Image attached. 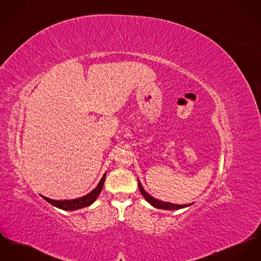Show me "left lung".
<instances>
[{
    "label": "left lung",
    "instance_id": "8db88e82",
    "mask_svg": "<svg viewBox=\"0 0 261 261\" xmlns=\"http://www.w3.org/2000/svg\"><path fill=\"white\" fill-rule=\"evenodd\" d=\"M138 186H139V190H140L141 194L143 195V197L146 199V201L150 202V204H152L154 207L160 208V210H180L182 207H187L192 205L193 203H188V204H175V203H171V202H166V201H159L155 198H153L152 196H150L148 193L145 192V190L143 189L140 181L138 180Z\"/></svg>",
    "mask_w": 261,
    "mask_h": 261
}]
</instances>
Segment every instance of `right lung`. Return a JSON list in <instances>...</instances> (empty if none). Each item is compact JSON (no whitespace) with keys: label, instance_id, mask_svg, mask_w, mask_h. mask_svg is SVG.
Returning <instances> with one entry per match:
<instances>
[{"label":"right lung","instance_id":"1","mask_svg":"<svg viewBox=\"0 0 261 261\" xmlns=\"http://www.w3.org/2000/svg\"><path fill=\"white\" fill-rule=\"evenodd\" d=\"M105 177H106V174L103 175V177L101 178L99 184L97 185V187L92 190L89 194L81 197V198H77V199H74V200H63V201H57V200H51V199H48L44 196H41L42 199H44L45 201H48L50 204L61 208L63 211H75V210H80L82 207H85V206H88L90 204H92L95 200L97 199V197L100 195L101 191H102V188H103V185H104V180H105Z\"/></svg>","mask_w":261,"mask_h":261}]
</instances>
